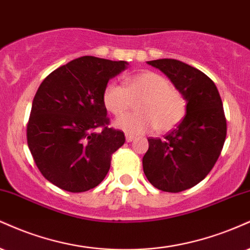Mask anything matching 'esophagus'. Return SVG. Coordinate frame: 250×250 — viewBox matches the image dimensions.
Segmentation results:
<instances>
[{
	"instance_id": "34e87169",
	"label": "esophagus",
	"mask_w": 250,
	"mask_h": 250,
	"mask_svg": "<svg viewBox=\"0 0 250 250\" xmlns=\"http://www.w3.org/2000/svg\"><path fill=\"white\" fill-rule=\"evenodd\" d=\"M125 138H126V142H128V143H130V142H132V140H134V138H136V137H134V136H133V134H130V133H126V136H125Z\"/></svg>"
}]
</instances>
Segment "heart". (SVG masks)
Returning <instances> with one entry per match:
<instances>
[{"mask_svg": "<svg viewBox=\"0 0 250 250\" xmlns=\"http://www.w3.org/2000/svg\"><path fill=\"white\" fill-rule=\"evenodd\" d=\"M138 99V112L125 114L114 123L127 133L140 134L154 127L159 132H167L174 128L186 113L183 95L173 89L164 76L153 71L131 76L124 86L108 83L103 92L104 106L114 116L124 114Z\"/></svg>", "mask_w": 250, "mask_h": 250, "instance_id": "obj_1", "label": "heart"}]
</instances>
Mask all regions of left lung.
Returning a JSON list of instances; mask_svg holds the SVG:
<instances>
[{"mask_svg":"<svg viewBox=\"0 0 250 250\" xmlns=\"http://www.w3.org/2000/svg\"><path fill=\"white\" fill-rule=\"evenodd\" d=\"M165 73L186 101L183 122L164 139L149 138L143 168L155 188L178 193L206 178L224 147L226 124L221 97L200 70L178 60L149 61Z\"/></svg>","mask_w":250,"mask_h":250,"instance_id":"left-lung-1","label":"left lung"}]
</instances>
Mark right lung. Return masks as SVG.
<instances>
[{"label":"right lung","mask_w":250,"mask_h":250,"mask_svg":"<svg viewBox=\"0 0 250 250\" xmlns=\"http://www.w3.org/2000/svg\"><path fill=\"white\" fill-rule=\"evenodd\" d=\"M127 65L125 61L83 56L56 69L40 85L26 139L38 169L55 186L85 192L106 177L111 155L124 145L125 136L106 126L103 92ZM98 127H103L101 132L94 131Z\"/></svg>","instance_id":"1"}]
</instances>
